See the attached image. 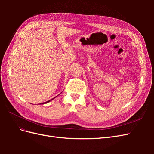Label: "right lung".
<instances>
[{
    "label": "right lung",
    "mask_w": 154,
    "mask_h": 154,
    "mask_svg": "<svg viewBox=\"0 0 154 154\" xmlns=\"http://www.w3.org/2000/svg\"><path fill=\"white\" fill-rule=\"evenodd\" d=\"M54 98H53V99H51V100H49V101H46V102H45V103H42V104H44V103H48V102H49V101H51V100H53V99H54ZM40 104H41V103H40Z\"/></svg>",
    "instance_id": "right-lung-1"
}]
</instances>
